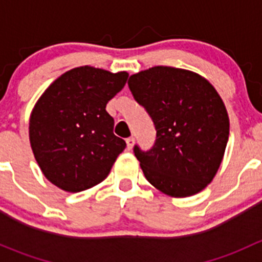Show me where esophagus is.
Wrapping results in <instances>:
<instances>
[{
  "label": "esophagus",
  "instance_id": "34e87169",
  "mask_svg": "<svg viewBox=\"0 0 262 262\" xmlns=\"http://www.w3.org/2000/svg\"><path fill=\"white\" fill-rule=\"evenodd\" d=\"M134 142H136V139H134L133 137H129V138H126V147H128V149H132V148H133Z\"/></svg>",
  "mask_w": 262,
  "mask_h": 262
}]
</instances>
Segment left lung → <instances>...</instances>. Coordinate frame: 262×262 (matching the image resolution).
<instances>
[{
	"label": "left lung",
	"instance_id": "left-lung-1",
	"mask_svg": "<svg viewBox=\"0 0 262 262\" xmlns=\"http://www.w3.org/2000/svg\"><path fill=\"white\" fill-rule=\"evenodd\" d=\"M128 86L156 128L149 150L134 146L147 180L175 198L205 189L229 136L228 114L215 89L198 73L166 66L130 76Z\"/></svg>",
	"mask_w": 262,
	"mask_h": 262
}]
</instances>
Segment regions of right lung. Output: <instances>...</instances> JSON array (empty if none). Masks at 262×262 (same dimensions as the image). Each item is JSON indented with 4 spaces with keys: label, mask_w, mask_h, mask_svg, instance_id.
<instances>
[{
    "label": "right lung",
    "mask_w": 262,
    "mask_h": 262,
    "mask_svg": "<svg viewBox=\"0 0 262 262\" xmlns=\"http://www.w3.org/2000/svg\"><path fill=\"white\" fill-rule=\"evenodd\" d=\"M126 80V72L83 66L63 73L38 100L29 138L41 172L55 186L80 192L107 178L126 143L113 133L106 104Z\"/></svg>",
    "instance_id": "1"
}]
</instances>
